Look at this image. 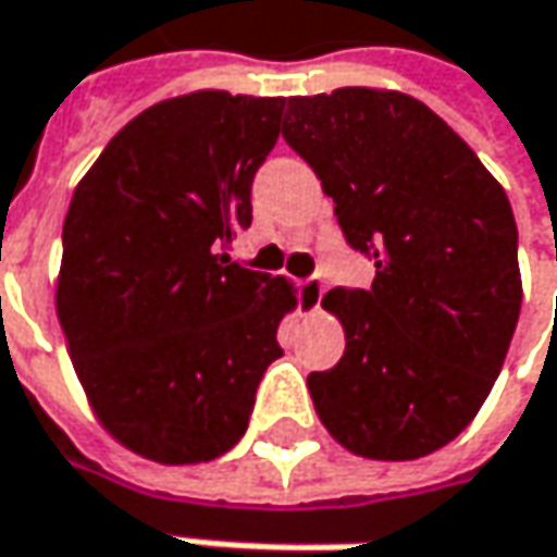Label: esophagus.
Here are the masks:
<instances>
[{
	"instance_id": "1",
	"label": "esophagus",
	"mask_w": 557,
	"mask_h": 557,
	"mask_svg": "<svg viewBox=\"0 0 557 557\" xmlns=\"http://www.w3.org/2000/svg\"><path fill=\"white\" fill-rule=\"evenodd\" d=\"M326 293V283L320 274H311V277H305L298 283V296H301V305L308 308V311H317L320 308V298Z\"/></svg>"
}]
</instances>
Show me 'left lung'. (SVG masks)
Wrapping results in <instances>:
<instances>
[{"label": "left lung", "instance_id": "8db88e82", "mask_svg": "<svg viewBox=\"0 0 557 557\" xmlns=\"http://www.w3.org/2000/svg\"><path fill=\"white\" fill-rule=\"evenodd\" d=\"M283 138L336 202L370 289L323 308L345 355L308 375L320 422L370 459H419L462 432L503 370L521 314L506 190L434 110L400 91L289 98Z\"/></svg>", "mask_w": 557, "mask_h": 557}]
</instances>
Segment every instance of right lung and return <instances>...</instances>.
Wrapping results in <instances>:
<instances>
[{"instance_id": "obj_1", "label": "right lung", "mask_w": 557, "mask_h": 557, "mask_svg": "<svg viewBox=\"0 0 557 557\" xmlns=\"http://www.w3.org/2000/svg\"><path fill=\"white\" fill-rule=\"evenodd\" d=\"M283 104L194 91L150 107L70 200L58 317L98 419L147 459L231 450L283 355L293 286L227 256L252 224V182Z\"/></svg>"}]
</instances>
